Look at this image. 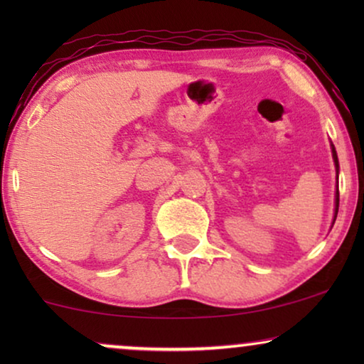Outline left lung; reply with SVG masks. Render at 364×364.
I'll list each match as a JSON object with an SVG mask.
<instances>
[{"label": "left lung", "instance_id": "left-lung-1", "mask_svg": "<svg viewBox=\"0 0 364 364\" xmlns=\"http://www.w3.org/2000/svg\"><path fill=\"white\" fill-rule=\"evenodd\" d=\"M331 156H333V162H335V168H336V192H335V217H333V223L336 220L338 215V207H340V191H338V172H340V164H338V156H336V149L331 144Z\"/></svg>", "mask_w": 364, "mask_h": 364}]
</instances>
